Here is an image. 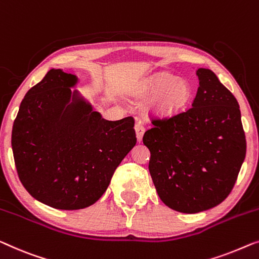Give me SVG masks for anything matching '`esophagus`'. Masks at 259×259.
<instances>
[{
  "label": "esophagus",
  "mask_w": 259,
  "mask_h": 259,
  "mask_svg": "<svg viewBox=\"0 0 259 259\" xmlns=\"http://www.w3.org/2000/svg\"><path fill=\"white\" fill-rule=\"evenodd\" d=\"M134 130H136V134H137V139L139 142L142 141V137H144L145 133V127L141 122H137L136 126H134Z\"/></svg>",
  "instance_id": "1"
}]
</instances>
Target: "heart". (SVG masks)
<instances>
[{
	"instance_id": "obj_1",
	"label": "heart",
	"mask_w": 259,
	"mask_h": 259,
	"mask_svg": "<svg viewBox=\"0 0 259 259\" xmlns=\"http://www.w3.org/2000/svg\"><path fill=\"white\" fill-rule=\"evenodd\" d=\"M192 85L185 78L169 72H159L146 79L138 90L141 99L153 97L149 111L155 115H171L183 110L192 98Z\"/></svg>"
}]
</instances>
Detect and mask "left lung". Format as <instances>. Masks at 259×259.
<instances>
[{"instance_id":"obj_1","label":"left lung","mask_w":259,"mask_h":259,"mask_svg":"<svg viewBox=\"0 0 259 259\" xmlns=\"http://www.w3.org/2000/svg\"><path fill=\"white\" fill-rule=\"evenodd\" d=\"M192 107L154 119L142 138L151 152L149 173L157 195L173 210L196 213L216 207L234 187L245 159L239 105L209 69Z\"/></svg>"}]
</instances>
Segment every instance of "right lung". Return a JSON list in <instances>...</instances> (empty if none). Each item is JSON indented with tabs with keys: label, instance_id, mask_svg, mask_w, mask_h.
<instances>
[{
	"label": "right lung",
	"instance_id": "add662e5",
	"mask_svg": "<svg viewBox=\"0 0 259 259\" xmlns=\"http://www.w3.org/2000/svg\"><path fill=\"white\" fill-rule=\"evenodd\" d=\"M76 74L51 69L22 100L11 133L22 185L62 210L90 207L137 144L134 119L110 121L78 90Z\"/></svg>",
	"mask_w": 259,
	"mask_h": 259
}]
</instances>
